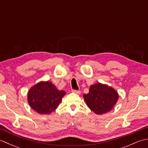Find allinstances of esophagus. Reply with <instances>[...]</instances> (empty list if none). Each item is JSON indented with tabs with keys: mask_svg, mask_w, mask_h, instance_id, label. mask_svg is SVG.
Returning a JSON list of instances; mask_svg holds the SVG:
<instances>
[{
	"mask_svg": "<svg viewBox=\"0 0 148 148\" xmlns=\"http://www.w3.org/2000/svg\"><path fill=\"white\" fill-rule=\"evenodd\" d=\"M72 92L75 93H77V94H80V93H81L79 90H72Z\"/></svg>",
	"mask_w": 148,
	"mask_h": 148,
	"instance_id": "obj_1",
	"label": "esophagus"
}]
</instances>
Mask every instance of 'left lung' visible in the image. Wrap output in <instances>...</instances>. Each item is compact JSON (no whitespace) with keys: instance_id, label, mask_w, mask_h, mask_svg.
Wrapping results in <instances>:
<instances>
[{"instance_id":"obj_1","label":"left lung","mask_w":148,"mask_h":148,"mask_svg":"<svg viewBox=\"0 0 148 148\" xmlns=\"http://www.w3.org/2000/svg\"><path fill=\"white\" fill-rule=\"evenodd\" d=\"M88 107L97 114L109 112L118 100L117 92L106 84L96 83L90 88L89 93L83 95Z\"/></svg>"}]
</instances>
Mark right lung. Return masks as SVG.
<instances>
[{"label": "right lung", "instance_id": "obj_1", "mask_svg": "<svg viewBox=\"0 0 148 148\" xmlns=\"http://www.w3.org/2000/svg\"><path fill=\"white\" fill-rule=\"evenodd\" d=\"M66 94L49 81H41L32 86L28 93V102L34 111L41 114H50L60 103Z\"/></svg>", "mask_w": 148, "mask_h": 148}]
</instances>
